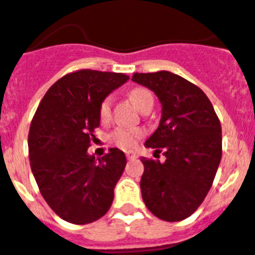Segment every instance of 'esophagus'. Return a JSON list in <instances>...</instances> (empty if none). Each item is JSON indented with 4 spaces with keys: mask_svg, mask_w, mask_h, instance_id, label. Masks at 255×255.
Masks as SVG:
<instances>
[{
    "mask_svg": "<svg viewBox=\"0 0 255 255\" xmlns=\"http://www.w3.org/2000/svg\"><path fill=\"white\" fill-rule=\"evenodd\" d=\"M126 158L128 159H134V158H137V154L134 151H126Z\"/></svg>",
    "mask_w": 255,
    "mask_h": 255,
    "instance_id": "1",
    "label": "esophagus"
}]
</instances>
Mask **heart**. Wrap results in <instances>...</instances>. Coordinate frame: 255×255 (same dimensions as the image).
<instances>
[{
	"instance_id": "obj_1",
	"label": "heart",
	"mask_w": 255,
	"mask_h": 255,
	"mask_svg": "<svg viewBox=\"0 0 255 255\" xmlns=\"http://www.w3.org/2000/svg\"><path fill=\"white\" fill-rule=\"evenodd\" d=\"M130 99L138 108H142L144 104L152 100V95L146 88H134L130 91ZM112 115V97L107 96L101 100L99 105V118L103 122H107ZM143 130L138 128H117L109 135V140L112 143L117 144L122 148L133 147L137 140L142 138Z\"/></svg>"
}]
</instances>
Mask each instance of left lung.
I'll list each match as a JSON object with an SVG mask.
<instances>
[{"mask_svg":"<svg viewBox=\"0 0 255 255\" xmlns=\"http://www.w3.org/2000/svg\"><path fill=\"white\" fill-rule=\"evenodd\" d=\"M131 80L147 87L162 104L158 129L144 142L163 151L164 162L144 158L140 191L152 215L182 221L204 201L223 155L221 124L203 91L168 71L134 73Z\"/></svg>","mask_w":255,"mask_h":255,"instance_id":"left-lung-1","label":"left lung"}]
</instances>
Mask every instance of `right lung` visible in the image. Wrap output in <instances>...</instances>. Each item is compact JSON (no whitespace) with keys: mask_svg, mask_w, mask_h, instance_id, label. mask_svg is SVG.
Here are the masks:
<instances>
[{"mask_svg":"<svg viewBox=\"0 0 255 255\" xmlns=\"http://www.w3.org/2000/svg\"><path fill=\"white\" fill-rule=\"evenodd\" d=\"M128 79L95 70L67 73L51 85L32 117L27 139L32 175L50 208L68 223H93L113 203L125 154L109 148L97 162L87 150L100 126L101 100Z\"/></svg>","mask_w":255,"mask_h":255,"instance_id":"obj_1","label":"right lung"}]
</instances>
